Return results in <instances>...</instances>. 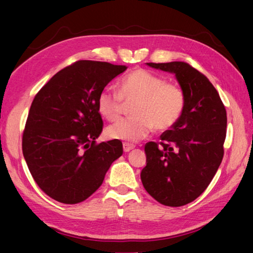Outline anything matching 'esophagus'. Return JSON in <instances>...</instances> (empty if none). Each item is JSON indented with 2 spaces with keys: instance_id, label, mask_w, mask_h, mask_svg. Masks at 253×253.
Listing matches in <instances>:
<instances>
[{
  "instance_id": "esophagus-1",
  "label": "esophagus",
  "mask_w": 253,
  "mask_h": 253,
  "mask_svg": "<svg viewBox=\"0 0 253 253\" xmlns=\"http://www.w3.org/2000/svg\"><path fill=\"white\" fill-rule=\"evenodd\" d=\"M123 148H124V152L128 153V152H130L131 149H134L135 146H134V145L129 144V143H124V144H123Z\"/></svg>"
}]
</instances>
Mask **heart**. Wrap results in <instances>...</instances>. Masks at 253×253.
I'll return each instance as SVG.
<instances>
[{"instance_id": "heart-1", "label": "heart", "mask_w": 253, "mask_h": 253, "mask_svg": "<svg viewBox=\"0 0 253 253\" xmlns=\"http://www.w3.org/2000/svg\"><path fill=\"white\" fill-rule=\"evenodd\" d=\"M125 101L131 106L132 117L123 119L106 129L111 139L136 143L154 129L168 130L182 117L185 96L176 84L166 83L163 77L137 68L119 81V91L104 88L97 98V107L102 117L116 122L123 116Z\"/></svg>"}]
</instances>
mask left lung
Wrapping results in <instances>:
<instances>
[{
	"label": "left lung",
	"mask_w": 253,
	"mask_h": 253,
	"mask_svg": "<svg viewBox=\"0 0 253 253\" xmlns=\"http://www.w3.org/2000/svg\"><path fill=\"white\" fill-rule=\"evenodd\" d=\"M173 72L185 96L182 117L145 145L140 178L147 193L168 207L193 202L207 190L224 155L226 110L219 92L202 72L183 61L147 63Z\"/></svg>",
	"instance_id": "left-lung-1"
}]
</instances>
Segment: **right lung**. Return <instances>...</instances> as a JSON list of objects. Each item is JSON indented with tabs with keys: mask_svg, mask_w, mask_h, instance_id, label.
Masks as SVG:
<instances>
[{
	"mask_svg": "<svg viewBox=\"0 0 253 253\" xmlns=\"http://www.w3.org/2000/svg\"><path fill=\"white\" fill-rule=\"evenodd\" d=\"M125 66L79 60L55 74L34 97L22 135L32 177L51 199L80 203L100 187L121 140L98 144L104 127L97 98Z\"/></svg>",
	"mask_w": 253,
	"mask_h": 253,
	"instance_id": "add662e5",
	"label": "right lung"
}]
</instances>
